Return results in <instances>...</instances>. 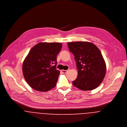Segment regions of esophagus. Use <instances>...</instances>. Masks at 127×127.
Listing matches in <instances>:
<instances>
[{
    "label": "esophagus",
    "instance_id": "obj_1",
    "mask_svg": "<svg viewBox=\"0 0 127 127\" xmlns=\"http://www.w3.org/2000/svg\"><path fill=\"white\" fill-rule=\"evenodd\" d=\"M67 71H68V70H61V72L63 73H66L67 72Z\"/></svg>",
    "mask_w": 127,
    "mask_h": 127
}]
</instances>
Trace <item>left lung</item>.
Masks as SVG:
<instances>
[{
  "label": "left lung",
  "instance_id": "1",
  "mask_svg": "<svg viewBox=\"0 0 127 127\" xmlns=\"http://www.w3.org/2000/svg\"><path fill=\"white\" fill-rule=\"evenodd\" d=\"M74 56L78 75L72 84L82 91L96 88L105 77L106 65L98 48L91 42L78 41L67 43Z\"/></svg>",
  "mask_w": 127,
  "mask_h": 127
}]
</instances>
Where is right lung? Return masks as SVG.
<instances>
[{
  "instance_id": "1",
  "label": "right lung",
  "mask_w": 127,
  "mask_h": 127,
  "mask_svg": "<svg viewBox=\"0 0 127 127\" xmlns=\"http://www.w3.org/2000/svg\"><path fill=\"white\" fill-rule=\"evenodd\" d=\"M62 46L59 43H39L30 51L23 61L22 71L34 90L46 92L56 87L60 74L56 69L57 57Z\"/></svg>"
}]
</instances>
